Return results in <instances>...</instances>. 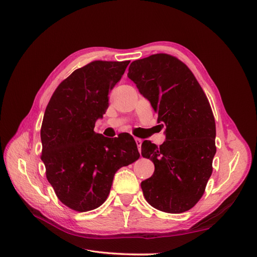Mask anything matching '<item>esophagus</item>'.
I'll list each match as a JSON object with an SVG mask.
<instances>
[{
    "mask_svg": "<svg viewBox=\"0 0 257 257\" xmlns=\"http://www.w3.org/2000/svg\"><path fill=\"white\" fill-rule=\"evenodd\" d=\"M135 142H136V145L138 147V150L141 151L142 150V144H143V139L141 138H135Z\"/></svg>",
    "mask_w": 257,
    "mask_h": 257,
    "instance_id": "1",
    "label": "esophagus"
}]
</instances>
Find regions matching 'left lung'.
<instances>
[{
    "label": "left lung",
    "instance_id": "8db88e82",
    "mask_svg": "<svg viewBox=\"0 0 257 257\" xmlns=\"http://www.w3.org/2000/svg\"><path fill=\"white\" fill-rule=\"evenodd\" d=\"M128 78L158 113L166 141H145L142 155L154 173L142 182L146 200L168 213L188 211L203 196L216 152L215 122L195 76L180 60L158 53L132 62Z\"/></svg>",
    "mask_w": 257,
    "mask_h": 257
}]
</instances>
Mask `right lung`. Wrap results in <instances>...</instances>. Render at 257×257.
I'll use <instances>...</instances> for the list:
<instances>
[{
    "label": "right lung",
    "instance_id": "1",
    "mask_svg": "<svg viewBox=\"0 0 257 257\" xmlns=\"http://www.w3.org/2000/svg\"><path fill=\"white\" fill-rule=\"evenodd\" d=\"M130 61H94L62 81L45 110L41 139L46 176L58 198L79 212L102 205L116 170L138 160L134 138H106L94 132L108 108V94Z\"/></svg>",
    "mask_w": 257,
    "mask_h": 257
}]
</instances>
